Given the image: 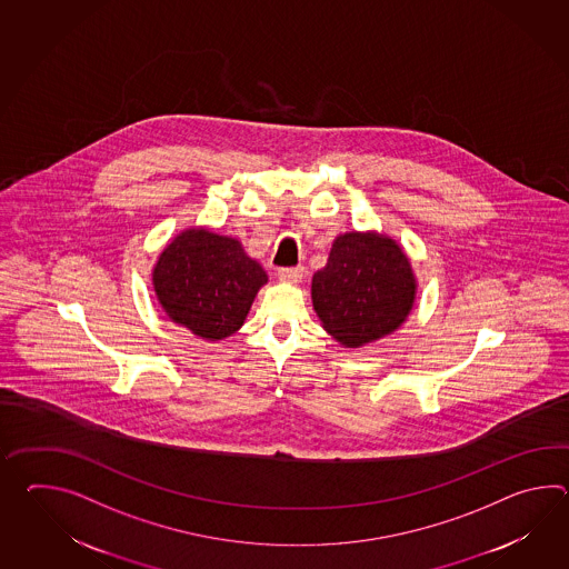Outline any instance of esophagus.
I'll return each mask as SVG.
<instances>
[{"label":"esophagus","instance_id":"34e87169","mask_svg":"<svg viewBox=\"0 0 569 569\" xmlns=\"http://www.w3.org/2000/svg\"><path fill=\"white\" fill-rule=\"evenodd\" d=\"M278 278L286 283H300L303 278V269L302 267H281Z\"/></svg>","mask_w":569,"mask_h":569}]
</instances>
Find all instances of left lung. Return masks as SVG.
<instances>
[{"instance_id": "left-lung-1", "label": "left lung", "mask_w": 569, "mask_h": 569, "mask_svg": "<svg viewBox=\"0 0 569 569\" xmlns=\"http://www.w3.org/2000/svg\"><path fill=\"white\" fill-rule=\"evenodd\" d=\"M417 276L405 249L376 230L332 240L329 261L312 278L322 329L357 349L400 329L417 300Z\"/></svg>"}]
</instances>
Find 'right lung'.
Here are the masks:
<instances>
[{"label":"right lung","mask_w":569,"mask_h":569,"mask_svg":"<svg viewBox=\"0 0 569 569\" xmlns=\"http://www.w3.org/2000/svg\"><path fill=\"white\" fill-rule=\"evenodd\" d=\"M267 279L239 239L206 227L181 230L152 267V288L164 315L203 341L234 335Z\"/></svg>","instance_id":"right-lung-1"}]
</instances>
